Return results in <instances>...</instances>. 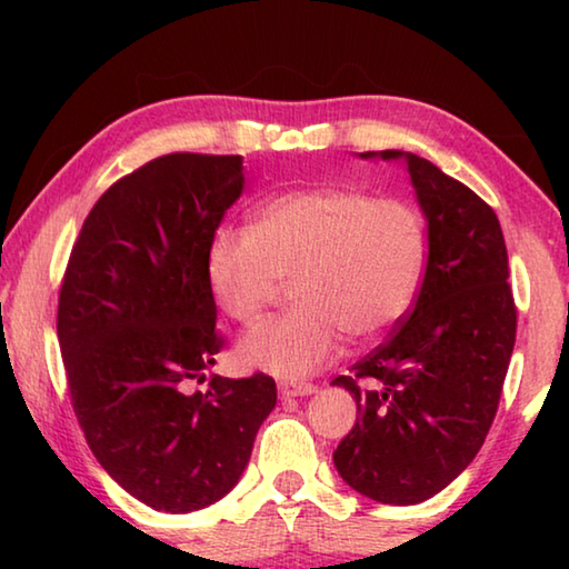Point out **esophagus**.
I'll list each match as a JSON object with an SVG mask.
<instances>
[{
    "instance_id": "34e87169",
    "label": "esophagus",
    "mask_w": 569,
    "mask_h": 569,
    "mask_svg": "<svg viewBox=\"0 0 569 569\" xmlns=\"http://www.w3.org/2000/svg\"><path fill=\"white\" fill-rule=\"evenodd\" d=\"M316 383L311 381H278V393L281 399H291V397H311L316 393Z\"/></svg>"
}]
</instances>
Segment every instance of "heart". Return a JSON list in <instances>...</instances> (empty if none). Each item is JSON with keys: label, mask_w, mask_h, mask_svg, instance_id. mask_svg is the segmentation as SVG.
Segmentation results:
<instances>
[{"label": "heart", "mask_w": 569, "mask_h": 569, "mask_svg": "<svg viewBox=\"0 0 569 569\" xmlns=\"http://www.w3.org/2000/svg\"><path fill=\"white\" fill-rule=\"evenodd\" d=\"M423 258V218L407 200L306 188L263 200L248 230L220 228L206 266L216 301L246 326L293 283L298 303L250 331L240 356L278 377H306L333 359L341 333L369 341L403 319Z\"/></svg>", "instance_id": "heart-1"}]
</instances>
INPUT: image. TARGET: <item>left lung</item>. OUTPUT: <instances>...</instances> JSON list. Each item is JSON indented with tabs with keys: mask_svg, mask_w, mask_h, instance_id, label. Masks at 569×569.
Listing matches in <instances>:
<instances>
[{
	"mask_svg": "<svg viewBox=\"0 0 569 569\" xmlns=\"http://www.w3.org/2000/svg\"><path fill=\"white\" fill-rule=\"evenodd\" d=\"M381 158L407 160L429 223L427 271L389 339L331 381L356 399V423L333 465L363 497L417 505L485 445L512 359L517 306L495 210L435 162L399 150Z\"/></svg>",
	"mask_w": 569,
	"mask_h": 569,
	"instance_id": "left-lung-1",
	"label": "left lung"
}]
</instances>
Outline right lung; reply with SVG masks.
Instances as JSON below:
<instances>
[{
  "mask_svg": "<svg viewBox=\"0 0 569 569\" xmlns=\"http://www.w3.org/2000/svg\"><path fill=\"white\" fill-rule=\"evenodd\" d=\"M243 190L240 156L170 152L102 192L57 301L77 423L102 469L160 512H196L238 485L276 381L210 377L216 326L208 246Z\"/></svg>",
  "mask_w": 569,
  "mask_h": 569,
  "instance_id": "1",
  "label": "right lung"
}]
</instances>
